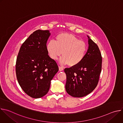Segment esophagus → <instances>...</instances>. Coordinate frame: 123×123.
Segmentation results:
<instances>
[{
	"label": "esophagus",
	"mask_w": 123,
	"mask_h": 123,
	"mask_svg": "<svg viewBox=\"0 0 123 123\" xmlns=\"http://www.w3.org/2000/svg\"><path fill=\"white\" fill-rule=\"evenodd\" d=\"M59 69L60 71H63L64 70V68L62 67H61L60 66H59Z\"/></svg>",
	"instance_id": "34e87169"
}]
</instances>
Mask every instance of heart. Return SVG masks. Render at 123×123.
Listing matches in <instances>:
<instances>
[{"label":"heart","instance_id":"heart-1","mask_svg":"<svg viewBox=\"0 0 123 123\" xmlns=\"http://www.w3.org/2000/svg\"><path fill=\"white\" fill-rule=\"evenodd\" d=\"M46 49L49 57L56 60L61 54L63 56L60 62L74 67L79 64L84 59L86 51L85 43L72 34L62 33L55 37V41L51 40L47 44Z\"/></svg>","mask_w":123,"mask_h":123}]
</instances>
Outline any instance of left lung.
Listing matches in <instances>:
<instances>
[{
	"label": "left lung",
	"instance_id": "left-lung-1",
	"mask_svg": "<svg viewBox=\"0 0 123 123\" xmlns=\"http://www.w3.org/2000/svg\"><path fill=\"white\" fill-rule=\"evenodd\" d=\"M87 37L89 46L83 60L75 66L64 69L66 92L74 97H82L92 92L98 84L101 72L100 50L97 45Z\"/></svg>",
	"mask_w": 123,
	"mask_h": 123
}]
</instances>
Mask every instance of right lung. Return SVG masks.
Listing matches in <instances>:
<instances>
[{"instance_id":"right-lung-1","label":"right lung","mask_w":123,"mask_h":123,"mask_svg":"<svg viewBox=\"0 0 123 123\" xmlns=\"http://www.w3.org/2000/svg\"><path fill=\"white\" fill-rule=\"evenodd\" d=\"M48 30H38L21 45L17 55L16 78L23 91L33 98H39L49 92L50 81L59 70L55 60L48 55Z\"/></svg>"}]
</instances>
